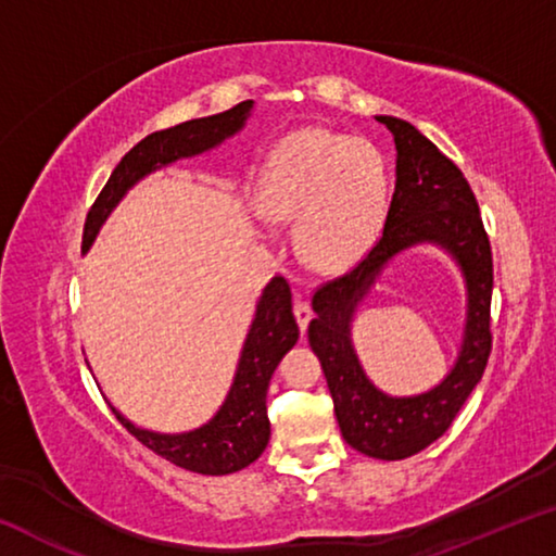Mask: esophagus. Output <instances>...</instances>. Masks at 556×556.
Masks as SVG:
<instances>
[{
	"label": "esophagus",
	"mask_w": 556,
	"mask_h": 556,
	"mask_svg": "<svg viewBox=\"0 0 556 556\" xmlns=\"http://www.w3.org/2000/svg\"><path fill=\"white\" fill-rule=\"evenodd\" d=\"M294 316H296V324H299V331L304 333L308 321H312V306L306 304V301H296L294 304Z\"/></svg>",
	"instance_id": "obj_1"
}]
</instances>
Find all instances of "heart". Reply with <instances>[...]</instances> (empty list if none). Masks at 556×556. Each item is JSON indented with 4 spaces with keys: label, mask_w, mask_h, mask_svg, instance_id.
Returning a JSON list of instances; mask_svg holds the SVG:
<instances>
[{
    "label": "heart",
    "mask_w": 556,
    "mask_h": 556,
    "mask_svg": "<svg viewBox=\"0 0 556 556\" xmlns=\"http://www.w3.org/2000/svg\"><path fill=\"white\" fill-rule=\"evenodd\" d=\"M257 205L275 223L296 220V250L308 267L341 271L378 240L390 208V168L368 139L301 129L262 166Z\"/></svg>",
    "instance_id": "heart-1"
}]
</instances>
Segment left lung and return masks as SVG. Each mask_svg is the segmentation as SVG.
Listing matches in <instances>:
<instances>
[{
    "label": "left lung",
    "instance_id": "1",
    "mask_svg": "<svg viewBox=\"0 0 556 556\" xmlns=\"http://www.w3.org/2000/svg\"><path fill=\"white\" fill-rule=\"evenodd\" d=\"M375 119L392 131L397 149L388 220L368 257L314 294L308 343L321 361L343 439L365 456L400 460L434 444L483 378L491 355L493 257L476 195L460 168L409 122L392 115ZM421 243L446 251L465 277V336L444 381L419 395L394 399L364 372L352 345V321L393 257Z\"/></svg>",
    "mask_w": 556,
    "mask_h": 556
}]
</instances>
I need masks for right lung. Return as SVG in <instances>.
I'll use <instances>...</instances> for the list:
<instances>
[{
	"label": "right lung",
	"mask_w": 556,
	"mask_h": 556,
	"mask_svg": "<svg viewBox=\"0 0 556 556\" xmlns=\"http://www.w3.org/2000/svg\"><path fill=\"white\" fill-rule=\"evenodd\" d=\"M255 102L244 100L218 115L181 122L164 131L144 137L135 149L122 156L115 172L108 178L98 201L88 213L83 230V252L96 242L98 232L110 213L117 208L129 188H135L149 174L166 168L181 159H193L220 147L248 125ZM299 341V326L291 314V291L281 277H271L257 299L255 316L244 336L238 368L228 394L218 412L191 431L162 434V431L142 429L129 421L125 414L112 407L117 419L135 434L147 448H152L172 464L203 476H228L242 470L262 456L269 444L267 419V390L271 372Z\"/></svg>",
	"instance_id": "add662e5"
}]
</instances>
